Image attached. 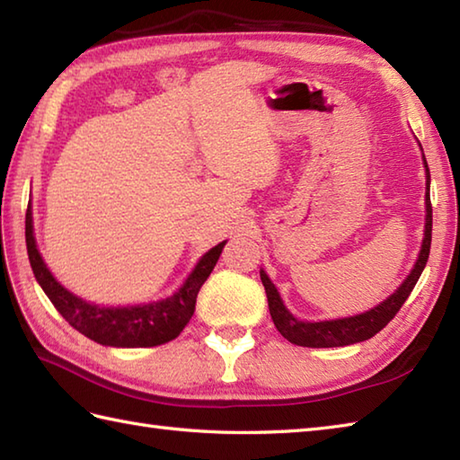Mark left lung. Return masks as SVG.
<instances>
[{
    "mask_svg": "<svg viewBox=\"0 0 460 460\" xmlns=\"http://www.w3.org/2000/svg\"><path fill=\"white\" fill-rule=\"evenodd\" d=\"M425 168H427V162H425ZM429 180H431V175H429V168H427V199H425L427 223H425V239H423L421 252H419V259L415 262L411 275L407 277L403 285L376 308L364 312V314L349 316V318L324 320V322H302V320H296L285 308L275 285H272L270 279L265 275V270H261V280L267 292L270 318L275 322L277 330L290 341V344L305 346V348H336V346L358 344V341H364V340H369L371 336H376L377 332L384 330L389 322L394 320L399 308L405 305V300L409 298V295H411L419 277H421L429 259V251H431L433 208H431V198H429Z\"/></svg>",
    "mask_w": 460,
    "mask_h": 460,
    "instance_id": "left-lung-1",
    "label": "left lung"
}]
</instances>
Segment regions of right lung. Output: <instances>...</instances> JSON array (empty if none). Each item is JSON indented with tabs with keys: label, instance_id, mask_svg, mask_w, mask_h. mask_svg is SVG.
Returning <instances> with one entry per match:
<instances>
[{
	"label": "right lung",
	"instance_id": "obj_1",
	"mask_svg": "<svg viewBox=\"0 0 460 460\" xmlns=\"http://www.w3.org/2000/svg\"><path fill=\"white\" fill-rule=\"evenodd\" d=\"M25 243L29 262H31L37 282L45 290L49 300L53 302L58 314L75 330H79L81 334L99 341L102 346L152 348L180 336V332L193 316L198 292L211 275L213 267L217 265L221 251L227 241L219 243L217 247L205 252L199 259L198 267L193 269L188 280L183 282V287L173 296H168L160 302H150V305L124 308H102L91 305V302L76 298L66 288L58 285L37 251L33 237L31 205H27L25 213Z\"/></svg>",
	"mask_w": 460,
	"mask_h": 460
}]
</instances>
